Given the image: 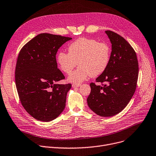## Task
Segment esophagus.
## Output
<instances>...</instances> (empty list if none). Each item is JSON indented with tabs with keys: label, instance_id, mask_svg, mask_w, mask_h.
<instances>
[{
	"label": "esophagus",
	"instance_id": "esophagus-1",
	"mask_svg": "<svg viewBox=\"0 0 156 156\" xmlns=\"http://www.w3.org/2000/svg\"><path fill=\"white\" fill-rule=\"evenodd\" d=\"M81 86V84H78V83H73L72 85V87L73 88H76V87H79Z\"/></svg>",
	"mask_w": 156,
	"mask_h": 156
}]
</instances>
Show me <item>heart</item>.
Wrapping results in <instances>:
<instances>
[{"label": "heart", "mask_w": 156, "mask_h": 156, "mask_svg": "<svg viewBox=\"0 0 156 156\" xmlns=\"http://www.w3.org/2000/svg\"><path fill=\"white\" fill-rule=\"evenodd\" d=\"M68 53L59 51L57 62L60 69L69 74L77 66H80L69 75L71 82L80 83L88 76L96 77L107 68L110 59V48L105 43L86 37H80L68 46Z\"/></svg>", "instance_id": "b5f03b06"}]
</instances>
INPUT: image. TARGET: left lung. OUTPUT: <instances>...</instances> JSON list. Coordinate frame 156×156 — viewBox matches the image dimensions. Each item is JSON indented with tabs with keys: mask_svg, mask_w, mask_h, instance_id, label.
<instances>
[{
	"mask_svg": "<svg viewBox=\"0 0 156 156\" xmlns=\"http://www.w3.org/2000/svg\"><path fill=\"white\" fill-rule=\"evenodd\" d=\"M112 52L106 70L90 83L88 107L97 115L112 117L127 105L137 88L139 63L136 51L120 35L107 30Z\"/></svg>",
	"mask_w": 156,
	"mask_h": 156,
	"instance_id": "8db88e82",
	"label": "left lung"
}]
</instances>
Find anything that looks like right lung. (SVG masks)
I'll use <instances>...</instances> for the list:
<instances>
[{
    "label": "right lung",
    "mask_w": 156,
    "mask_h": 156,
    "mask_svg": "<svg viewBox=\"0 0 156 156\" xmlns=\"http://www.w3.org/2000/svg\"><path fill=\"white\" fill-rule=\"evenodd\" d=\"M71 37L48 33L38 34L20 49L15 69L19 100L36 120L49 122L63 111L71 83L57 84L65 78L58 68V49Z\"/></svg>",
    "instance_id": "add662e5"
}]
</instances>
